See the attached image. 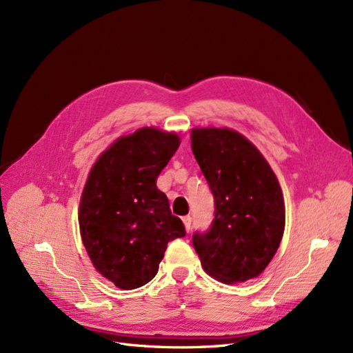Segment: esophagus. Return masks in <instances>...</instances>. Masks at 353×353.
Here are the masks:
<instances>
[{
	"label": "esophagus",
	"instance_id": "34e87169",
	"mask_svg": "<svg viewBox=\"0 0 353 353\" xmlns=\"http://www.w3.org/2000/svg\"><path fill=\"white\" fill-rule=\"evenodd\" d=\"M183 222H184V225H185V230L190 232V230H191V216H184Z\"/></svg>",
	"mask_w": 353,
	"mask_h": 353
}]
</instances>
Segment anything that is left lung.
I'll use <instances>...</instances> for the list:
<instances>
[{
    "label": "left lung",
    "mask_w": 353,
    "mask_h": 353,
    "mask_svg": "<svg viewBox=\"0 0 353 353\" xmlns=\"http://www.w3.org/2000/svg\"><path fill=\"white\" fill-rule=\"evenodd\" d=\"M191 148L215 199L210 228L193 234L203 270L227 284L254 279L283 239L279 179L258 148L227 128L193 130Z\"/></svg>",
    "instance_id": "8db88e82"
}]
</instances>
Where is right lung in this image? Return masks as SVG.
Here are the masks:
<instances>
[{"instance_id":"1","label":"right lung","mask_w":353,"mask_h":353,"mask_svg":"<svg viewBox=\"0 0 353 353\" xmlns=\"http://www.w3.org/2000/svg\"><path fill=\"white\" fill-rule=\"evenodd\" d=\"M179 145L176 134L141 128L94 163L79 205L82 243L92 265L123 290L154 279L168 243L185 236L156 185Z\"/></svg>"}]
</instances>
